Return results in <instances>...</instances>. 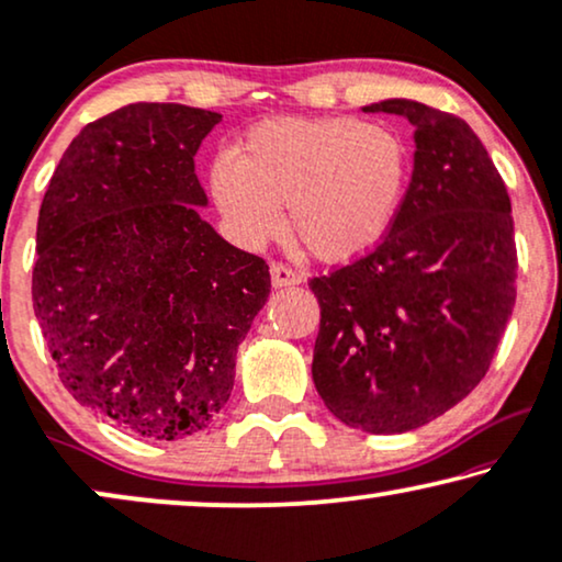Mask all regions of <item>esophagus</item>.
Returning <instances> with one entry per match:
<instances>
[{
  "label": "esophagus",
  "instance_id": "obj_1",
  "mask_svg": "<svg viewBox=\"0 0 562 562\" xmlns=\"http://www.w3.org/2000/svg\"><path fill=\"white\" fill-rule=\"evenodd\" d=\"M269 274H272V285L274 288H290V285H301L303 274L293 267L285 265H272L269 267Z\"/></svg>",
  "mask_w": 562,
  "mask_h": 562
}]
</instances>
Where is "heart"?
<instances>
[{
    "label": "heart",
    "instance_id": "obj_1",
    "mask_svg": "<svg viewBox=\"0 0 562 562\" xmlns=\"http://www.w3.org/2000/svg\"><path fill=\"white\" fill-rule=\"evenodd\" d=\"M411 151L398 133L359 117H267L215 156L213 203L231 236L259 246L290 231L313 257L351 261L387 236L406 198Z\"/></svg>",
    "mask_w": 562,
    "mask_h": 562
}]
</instances>
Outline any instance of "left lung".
<instances>
[{
    "mask_svg": "<svg viewBox=\"0 0 562 562\" xmlns=\"http://www.w3.org/2000/svg\"><path fill=\"white\" fill-rule=\"evenodd\" d=\"M414 125V175L368 257L308 282L321 305L313 383L351 429L403 434L485 378L516 301L512 200L465 120L383 100Z\"/></svg>",
    "mask_w": 562,
    "mask_h": 562,
    "instance_id": "left-lung-1",
    "label": "left lung"
}]
</instances>
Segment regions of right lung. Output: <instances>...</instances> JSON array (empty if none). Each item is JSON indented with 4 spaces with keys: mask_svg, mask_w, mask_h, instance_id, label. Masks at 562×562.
I'll use <instances>...</instances> for the list:
<instances>
[{
    "mask_svg": "<svg viewBox=\"0 0 562 562\" xmlns=\"http://www.w3.org/2000/svg\"><path fill=\"white\" fill-rule=\"evenodd\" d=\"M218 112L125 104L81 128L37 215L33 308L81 406L146 439L205 429L269 267L215 234L194 154Z\"/></svg>",
    "mask_w": 562,
    "mask_h": 562,
    "instance_id": "1",
    "label": "right lung"
}]
</instances>
